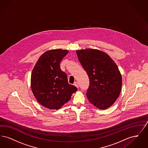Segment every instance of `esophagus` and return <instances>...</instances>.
Wrapping results in <instances>:
<instances>
[{"mask_svg": "<svg viewBox=\"0 0 148 148\" xmlns=\"http://www.w3.org/2000/svg\"><path fill=\"white\" fill-rule=\"evenodd\" d=\"M74 86H75L77 88H78V87H79V85H78V84H77V82H74Z\"/></svg>", "mask_w": 148, "mask_h": 148, "instance_id": "1", "label": "esophagus"}]
</instances>
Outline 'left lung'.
<instances>
[{"instance_id": "left-lung-1", "label": "left lung", "mask_w": 148, "mask_h": 148, "mask_svg": "<svg viewBox=\"0 0 148 148\" xmlns=\"http://www.w3.org/2000/svg\"><path fill=\"white\" fill-rule=\"evenodd\" d=\"M78 59L89 79L86 97L93 106L104 110L113 105L121 89L122 77L118 66L103 51H76Z\"/></svg>"}]
</instances>
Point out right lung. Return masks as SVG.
<instances>
[{
    "mask_svg": "<svg viewBox=\"0 0 148 148\" xmlns=\"http://www.w3.org/2000/svg\"><path fill=\"white\" fill-rule=\"evenodd\" d=\"M68 50H48L43 53L32 72L31 89L36 100L49 109H60L71 98L77 87L69 84L60 63Z\"/></svg>",
    "mask_w": 148,
    "mask_h": 148,
    "instance_id": "1",
    "label": "right lung"
}]
</instances>
